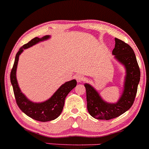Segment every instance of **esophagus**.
<instances>
[{
	"mask_svg": "<svg viewBox=\"0 0 149 149\" xmlns=\"http://www.w3.org/2000/svg\"><path fill=\"white\" fill-rule=\"evenodd\" d=\"M75 78H76L77 81L78 82H81V81H82L84 79V76H83V75L80 74L77 75V76L75 77Z\"/></svg>",
	"mask_w": 149,
	"mask_h": 149,
	"instance_id": "1",
	"label": "esophagus"
}]
</instances>
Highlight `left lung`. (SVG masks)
Returning <instances> with one entry per match:
<instances>
[{
  "label": "left lung",
  "instance_id": "8db88e82",
  "mask_svg": "<svg viewBox=\"0 0 149 149\" xmlns=\"http://www.w3.org/2000/svg\"><path fill=\"white\" fill-rule=\"evenodd\" d=\"M112 55L124 66L126 72L123 90L117 102L114 103L107 102L90 84H84L87 93V110L89 114L97 119L109 120L128 111L135 100L140 81V70L136 57L129 45L115 38V47Z\"/></svg>",
  "mask_w": 149,
  "mask_h": 149
}]
</instances>
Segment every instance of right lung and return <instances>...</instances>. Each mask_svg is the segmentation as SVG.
<instances>
[{"mask_svg":"<svg viewBox=\"0 0 149 149\" xmlns=\"http://www.w3.org/2000/svg\"><path fill=\"white\" fill-rule=\"evenodd\" d=\"M50 38V36H45L41 38H35L28 43L22 46L15 55V62L10 72V82L13 88L14 95L17 106L27 116L42 122L52 121L60 116L63 109L67 95L77 85V81L75 79L66 81L57 89L50 98L42 102H34L30 100L20 90L16 77L19 56L21 55L24 49L29 48L42 41L47 40Z\"/></svg>","mask_w":149,"mask_h":149,"instance_id":"obj_1","label":"right lung"}]
</instances>
